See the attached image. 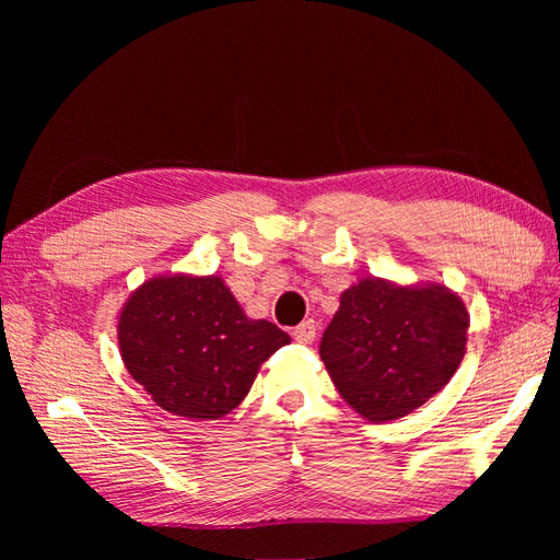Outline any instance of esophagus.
I'll return each mask as SVG.
<instances>
[{
    "label": "esophagus",
    "instance_id": "1",
    "mask_svg": "<svg viewBox=\"0 0 560 560\" xmlns=\"http://www.w3.org/2000/svg\"><path fill=\"white\" fill-rule=\"evenodd\" d=\"M315 329H317L315 319H303L299 327H294V329H292L294 341H299V343H313V338H315Z\"/></svg>",
    "mask_w": 560,
    "mask_h": 560
}]
</instances>
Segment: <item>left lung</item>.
Here are the masks:
<instances>
[{
  "label": "left lung",
  "instance_id": "8db88e82",
  "mask_svg": "<svg viewBox=\"0 0 560 560\" xmlns=\"http://www.w3.org/2000/svg\"><path fill=\"white\" fill-rule=\"evenodd\" d=\"M469 317L446 287L362 280L341 296L319 358L341 397L369 420L409 416L465 358Z\"/></svg>",
  "mask_w": 560,
  "mask_h": 560
}]
</instances>
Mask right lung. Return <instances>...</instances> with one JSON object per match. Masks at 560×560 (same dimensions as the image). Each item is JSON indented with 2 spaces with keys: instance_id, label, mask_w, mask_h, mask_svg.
<instances>
[{
  "instance_id": "add662e5",
  "label": "right lung",
  "mask_w": 560,
  "mask_h": 560,
  "mask_svg": "<svg viewBox=\"0 0 560 560\" xmlns=\"http://www.w3.org/2000/svg\"><path fill=\"white\" fill-rule=\"evenodd\" d=\"M290 343L273 322L249 319L222 278H154L118 317L130 376L161 409L214 420L238 406L261 362Z\"/></svg>"
}]
</instances>
